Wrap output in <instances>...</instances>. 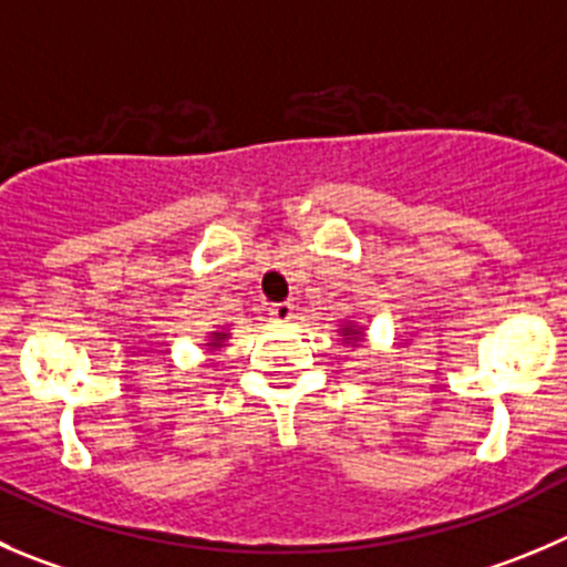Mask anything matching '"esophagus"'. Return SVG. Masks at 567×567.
<instances>
[{"instance_id": "esophagus-1", "label": "esophagus", "mask_w": 567, "mask_h": 567, "mask_svg": "<svg viewBox=\"0 0 567 567\" xmlns=\"http://www.w3.org/2000/svg\"><path fill=\"white\" fill-rule=\"evenodd\" d=\"M269 315H272L275 322H289L295 320V306L289 303V300H284V303H272L269 306Z\"/></svg>"}]
</instances>
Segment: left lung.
<instances>
[{
  "label": "left lung",
  "mask_w": 567,
  "mask_h": 567,
  "mask_svg": "<svg viewBox=\"0 0 567 567\" xmlns=\"http://www.w3.org/2000/svg\"><path fill=\"white\" fill-rule=\"evenodd\" d=\"M339 333H342V339H344V342H348V344H359L361 339H364V328L353 326V322H348V326L339 328Z\"/></svg>",
  "instance_id": "obj_1"
}]
</instances>
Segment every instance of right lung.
<instances>
[{
	"label": "right lung",
	"mask_w": 567,
	"mask_h": 567,
	"mask_svg": "<svg viewBox=\"0 0 567 567\" xmlns=\"http://www.w3.org/2000/svg\"><path fill=\"white\" fill-rule=\"evenodd\" d=\"M230 339L228 331H212L208 333V350H219Z\"/></svg>",
	"instance_id": "1"
}]
</instances>
